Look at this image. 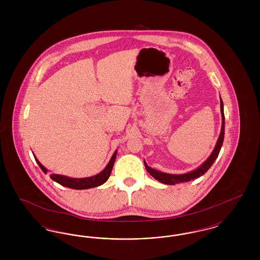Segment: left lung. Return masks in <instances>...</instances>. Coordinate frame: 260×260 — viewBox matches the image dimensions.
<instances>
[{
    "instance_id": "obj_1",
    "label": "left lung",
    "mask_w": 260,
    "mask_h": 260,
    "mask_svg": "<svg viewBox=\"0 0 260 260\" xmlns=\"http://www.w3.org/2000/svg\"><path fill=\"white\" fill-rule=\"evenodd\" d=\"M220 110H221V116H222V128H221L220 136L218 137L215 148L212 151L209 159L205 161L200 168H198L195 171H193V172H191V173H185V174H170V173H161V172L156 171L154 169H151L150 167L147 166L146 162H144L147 172L158 181H160L161 183H165V184H169V185H173V184L179 183V182H187V181H190L192 179L198 178L201 175L207 173L208 170L210 169V167L212 166V164L215 161V159L217 158V156L219 154V151H220L221 146H222L223 139H224V123H225L224 122L225 118H224V112H223L222 100L220 101Z\"/></svg>"
}]
</instances>
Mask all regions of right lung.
Wrapping results in <instances>:
<instances>
[{
    "label": "right lung",
    "instance_id": "1",
    "mask_svg": "<svg viewBox=\"0 0 260 260\" xmlns=\"http://www.w3.org/2000/svg\"><path fill=\"white\" fill-rule=\"evenodd\" d=\"M116 156H117V151H115V153L113 154L111 160L109 161L106 168L101 173L94 175V176L86 177V178H70V177L60 175V174L51 173L50 174V178L52 180L56 181L57 183H59L60 185L65 186V187H68L71 189H76V190H83V189H89V188L98 187V186L105 183L107 181V179L109 178V176L111 174L112 169H113V165L116 160ZM35 160L37 161L38 165L42 169V171L44 173H47L48 170L40 161H38L36 157H35Z\"/></svg>",
    "mask_w": 260,
    "mask_h": 260
}]
</instances>
